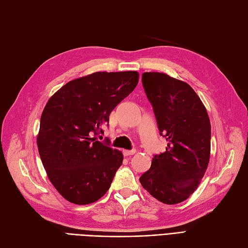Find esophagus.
Returning <instances> with one entry per match:
<instances>
[{
    "instance_id": "esophagus-1",
    "label": "esophagus",
    "mask_w": 248,
    "mask_h": 248,
    "mask_svg": "<svg viewBox=\"0 0 248 248\" xmlns=\"http://www.w3.org/2000/svg\"><path fill=\"white\" fill-rule=\"evenodd\" d=\"M137 151L136 150H123V155L124 156H130V155H133L134 153H136Z\"/></svg>"
}]
</instances>
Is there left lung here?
Segmentation results:
<instances>
[{"label": "left lung", "mask_w": 248, "mask_h": 248, "mask_svg": "<svg viewBox=\"0 0 248 248\" xmlns=\"http://www.w3.org/2000/svg\"><path fill=\"white\" fill-rule=\"evenodd\" d=\"M141 81L168 147L154 155L140 182L159 202L179 204L190 197L205 175L211 124L200 97L185 81L160 72H144Z\"/></svg>", "instance_id": "1"}]
</instances>
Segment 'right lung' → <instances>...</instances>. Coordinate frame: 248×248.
Returning a JSON list of instances; mask_svg holds the SVG:
<instances>
[{"instance_id":"right-lung-1","label":"right lung","mask_w":248,"mask_h":248,"mask_svg":"<svg viewBox=\"0 0 248 248\" xmlns=\"http://www.w3.org/2000/svg\"><path fill=\"white\" fill-rule=\"evenodd\" d=\"M139 82V72H94L67 82L44 108L37 146L51 184L77 205L108 190L123 154L96 136L109 114Z\"/></svg>"}]
</instances>
